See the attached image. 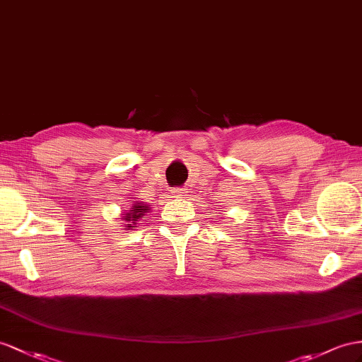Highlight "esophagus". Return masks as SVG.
<instances>
[{
	"label": "esophagus",
	"instance_id": "1",
	"mask_svg": "<svg viewBox=\"0 0 362 362\" xmlns=\"http://www.w3.org/2000/svg\"><path fill=\"white\" fill-rule=\"evenodd\" d=\"M174 196H175V197H183V196H185V189L174 191Z\"/></svg>",
	"mask_w": 362,
	"mask_h": 362
}]
</instances>
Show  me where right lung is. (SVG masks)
<instances>
[{"mask_svg": "<svg viewBox=\"0 0 362 362\" xmlns=\"http://www.w3.org/2000/svg\"><path fill=\"white\" fill-rule=\"evenodd\" d=\"M129 203H132V208H128L124 214H122V221H124V229L132 230L133 228H137L136 225H141V221H144L145 216L150 212L151 206L148 205L146 202L136 200L134 197H129Z\"/></svg>", "mask_w": 362, "mask_h": 362, "instance_id": "1", "label": "right lung"}]
</instances>
